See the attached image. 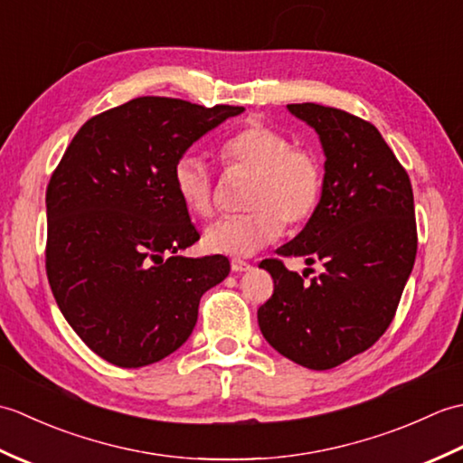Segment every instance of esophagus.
Instances as JSON below:
<instances>
[{
    "mask_svg": "<svg viewBox=\"0 0 463 463\" xmlns=\"http://www.w3.org/2000/svg\"><path fill=\"white\" fill-rule=\"evenodd\" d=\"M231 269H232L234 272H244V270H249V269H250V264H249L247 260L232 259V260H231Z\"/></svg>",
    "mask_w": 463,
    "mask_h": 463,
    "instance_id": "1",
    "label": "esophagus"
}]
</instances>
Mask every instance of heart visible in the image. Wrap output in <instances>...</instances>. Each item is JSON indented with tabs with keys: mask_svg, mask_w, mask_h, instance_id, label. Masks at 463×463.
<instances>
[{
	"mask_svg": "<svg viewBox=\"0 0 463 463\" xmlns=\"http://www.w3.org/2000/svg\"><path fill=\"white\" fill-rule=\"evenodd\" d=\"M219 156L229 171L252 173L244 194L247 213L213 222L204 232L206 249L250 257L277 241L282 226L307 222L317 211L324 186L318 155L294 145L288 135L250 121L221 143ZM173 184L184 209L206 219L214 211V179L201 156L184 155L173 169Z\"/></svg>",
	"mask_w": 463,
	"mask_h": 463,
	"instance_id": "obj_1",
	"label": "heart"
}]
</instances>
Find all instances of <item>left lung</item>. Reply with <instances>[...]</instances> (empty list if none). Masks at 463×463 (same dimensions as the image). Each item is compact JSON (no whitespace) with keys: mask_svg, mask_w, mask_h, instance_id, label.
I'll return each instance as SVG.
<instances>
[{"mask_svg":"<svg viewBox=\"0 0 463 463\" xmlns=\"http://www.w3.org/2000/svg\"><path fill=\"white\" fill-rule=\"evenodd\" d=\"M288 111L317 129L326 173L317 211L277 252L324 269L304 280L307 272L302 279L279 259L262 260L274 292L259 308V326L282 356L330 370L373 346L396 317L418 250L414 193L372 123L317 103Z\"/></svg>","mask_w":463,"mask_h":463,"instance_id":"8db88e82","label":"left lung"}]
</instances>
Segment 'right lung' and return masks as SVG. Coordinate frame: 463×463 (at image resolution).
I'll use <instances>...</instances> for the list:
<instances>
[{"instance_id": "right-lung-1", "label": "right lung", "mask_w": 463, "mask_h": 463, "mask_svg": "<svg viewBox=\"0 0 463 463\" xmlns=\"http://www.w3.org/2000/svg\"><path fill=\"white\" fill-rule=\"evenodd\" d=\"M244 107L137 97L91 117L47 184L45 270L59 310L97 356L141 368L191 336L203 294L229 277L173 184L189 146Z\"/></svg>"}]
</instances>
